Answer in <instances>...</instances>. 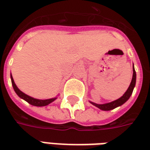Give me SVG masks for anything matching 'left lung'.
Returning <instances> with one entry per match:
<instances>
[{"mask_svg":"<svg viewBox=\"0 0 150 150\" xmlns=\"http://www.w3.org/2000/svg\"><path fill=\"white\" fill-rule=\"evenodd\" d=\"M132 81H131V83L129 85V88L127 89V91L125 92V94L123 95L119 99H117L116 100L112 101L110 103H107V104H96V103H93L90 101V103L91 104H93L94 106L97 107L98 108H100L101 110L103 111H110L112 110L114 108H116L119 107V106H121L122 104H124L125 103L126 101L129 100L131 95L132 93V91L133 89L135 88L136 85V78H137V75H136V71L135 69H134V66H132Z\"/></svg>","mask_w":150,"mask_h":150,"instance_id":"1","label":"left lung"}]
</instances>
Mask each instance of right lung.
Returning <instances> with one entry per match:
<instances>
[{
    "label": "right lung",
    "instance_id": "obj_1",
    "mask_svg": "<svg viewBox=\"0 0 150 150\" xmlns=\"http://www.w3.org/2000/svg\"><path fill=\"white\" fill-rule=\"evenodd\" d=\"M11 77V82L12 85H13V88L14 89L16 94L18 95V96L21 99H23L24 100H25L26 102H28L29 104H31V105H34V106H37V107H43V106H46L48 105L50 103H52L53 101H54L57 99V97L51 98V99H47V100H38V99H35V98H33L28 96V95L25 94L24 92H22L21 90H19V88L17 87V85L15 84L14 80L13 79V76L12 75H10Z\"/></svg>",
    "mask_w": 150,
    "mask_h": 150
}]
</instances>
